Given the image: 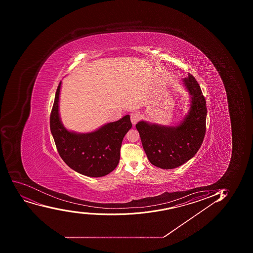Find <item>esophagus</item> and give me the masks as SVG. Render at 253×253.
<instances>
[{
    "instance_id": "1",
    "label": "esophagus",
    "mask_w": 253,
    "mask_h": 253,
    "mask_svg": "<svg viewBox=\"0 0 253 253\" xmlns=\"http://www.w3.org/2000/svg\"><path fill=\"white\" fill-rule=\"evenodd\" d=\"M141 115L137 112H133L130 115V120L132 125H134L137 124L138 120H140Z\"/></svg>"
}]
</instances>
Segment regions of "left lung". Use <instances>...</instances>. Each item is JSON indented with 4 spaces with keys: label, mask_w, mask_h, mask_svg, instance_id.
<instances>
[{
    "label": "left lung",
    "mask_w": 253,
    "mask_h": 253,
    "mask_svg": "<svg viewBox=\"0 0 253 253\" xmlns=\"http://www.w3.org/2000/svg\"><path fill=\"white\" fill-rule=\"evenodd\" d=\"M182 84L190 94V109L175 126L141 120L136 125L143 149L153 165L173 169L196 154L205 135L206 101L197 81L191 74Z\"/></svg>",
    "instance_id": "left-lung-1"
}]
</instances>
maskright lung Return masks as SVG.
<instances>
[{
	"instance_id": "1",
	"label": "right lung",
	"mask_w": 253,
	"mask_h": 253,
	"mask_svg": "<svg viewBox=\"0 0 253 253\" xmlns=\"http://www.w3.org/2000/svg\"><path fill=\"white\" fill-rule=\"evenodd\" d=\"M60 82L50 115V130L64 163L77 172L101 177L111 172L120 162L123 138L132 124L129 115L105 124L90 133H77L64 127L59 114Z\"/></svg>"
}]
</instances>
